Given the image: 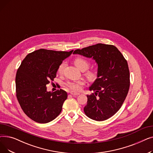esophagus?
Wrapping results in <instances>:
<instances>
[{"label": "esophagus", "mask_w": 153, "mask_h": 153, "mask_svg": "<svg viewBox=\"0 0 153 153\" xmlns=\"http://www.w3.org/2000/svg\"><path fill=\"white\" fill-rule=\"evenodd\" d=\"M70 94H71V95H73V96H76V95H79V93H77V92H72V91H71V92H70Z\"/></svg>", "instance_id": "1"}]
</instances>
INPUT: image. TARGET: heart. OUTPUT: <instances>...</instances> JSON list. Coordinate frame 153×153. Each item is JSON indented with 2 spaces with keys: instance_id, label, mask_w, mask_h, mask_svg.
<instances>
[{
  "instance_id": "b5f03b06",
  "label": "heart",
  "mask_w": 153,
  "mask_h": 153,
  "mask_svg": "<svg viewBox=\"0 0 153 153\" xmlns=\"http://www.w3.org/2000/svg\"><path fill=\"white\" fill-rule=\"evenodd\" d=\"M74 64L76 66V67L80 69L81 71L82 70H87L89 68V62L86 59L82 58H77L74 61ZM66 67V62H62L60 66L58 68V72L59 73H62L63 70ZM87 76L90 78H94L95 76V72L93 71H91L87 72ZM84 81L83 80H79V81H69L67 82L66 85L69 88V89L74 91V92H78L81 91L82 85H84Z\"/></svg>"
}]
</instances>
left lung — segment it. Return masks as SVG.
<instances>
[{
    "mask_svg": "<svg viewBox=\"0 0 153 153\" xmlns=\"http://www.w3.org/2000/svg\"><path fill=\"white\" fill-rule=\"evenodd\" d=\"M73 54L92 58L98 66L97 79L89 87L94 93L87 95L84 113L96 121L107 120L121 108L129 91L126 60L117 47L102 43L76 50Z\"/></svg>",
    "mask_w": 153,
    "mask_h": 153,
    "instance_id": "left-lung-1",
    "label": "left lung"
}]
</instances>
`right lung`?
I'll return each mask as SVG.
<instances>
[{
  "label": "right lung",
  "instance_id": "right-lung-1",
  "mask_svg": "<svg viewBox=\"0 0 153 153\" xmlns=\"http://www.w3.org/2000/svg\"><path fill=\"white\" fill-rule=\"evenodd\" d=\"M72 52L39 49L22 62L16 74V95L24 113L33 121L46 123L61 113L67 92L62 89L48 92L46 85L53 81L60 64Z\"/></svg>",
  "mask_w": 153,
  "mask_h": 153
}]
</instances>
